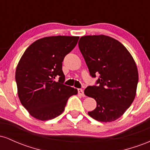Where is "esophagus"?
Returning <instances> with one entry per match:
<instances>
[{
    "mask_svg": "<svg viewBox=\"0 0 150 150\" xmlns=\"http://www.w3.org/2000/svg\"><path fill=\"white\" fill-rule=\"evenodd\" d=\"M77 91H78V94H80V95L82 96V97H84V96H85V94H84V91H83V89H77Z\"/></svg>",
    "mask_w": 150,
    "mask_h": 150,
    "instance_id": "34e87169",
    "label": "esophagus"
}]
</instances>
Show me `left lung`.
I'll return each instance as SVG.
<instances>
[{"mask_svg": "<svg viewBox=\"0 0 150 150\" xmlns=\"http://www.w3.org/2000/svg\"><path fill=\"white\" fill-rule=\"evenodd\" d=\"M78 46L90 75H99L98 86L85 89V95L97 101V107L88 114L98 121H114L135 99L138 82L135 62L121 43L104 34L83 36Z\"/></svg>", "mask_w": 150, "mask_h": 150, "instance_id": "left-lung-1", "label": "left lung"}]
</instances>
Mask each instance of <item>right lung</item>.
Returning a JSON list of instances; mask_svg holds the SVG:
<instances>
[{"mask_svg": "<svg viewBox=\"0 0 150 150\" xmlns=\"http://www.w3.org/2000/svg\"><path fill=\"white\" fill-rule=\"evenodd\" d=\"M79 37L51 36L39 39L25 50L15 71L20 102L36 119H53L64 111L68 99L77 89L63 85L64 57L73 50ZM59 77L58 82L54 81Z\"/></svg>", "mask_w": 150, "mask_h": 150, "instance_id": "obj_1", "label": "right lung"}]
</instances>
